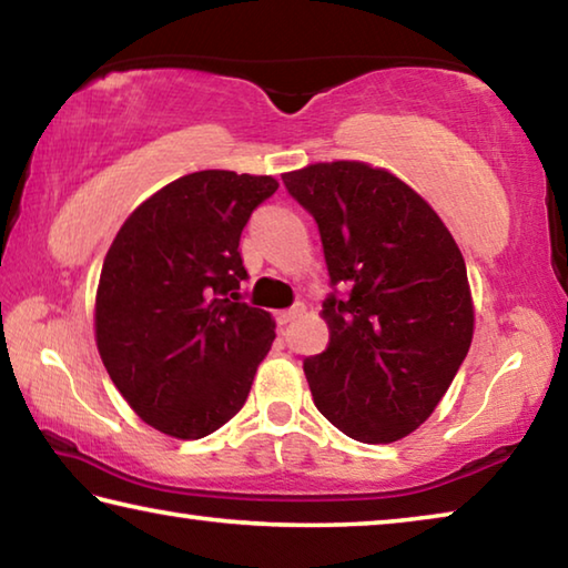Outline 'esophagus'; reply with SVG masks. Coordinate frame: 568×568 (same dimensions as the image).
<instances>
[{
    "mask_svg": "<svg viewBox=\"0 0 568 568\" xmlns=\"http://www.w3.org/2000/svg\"><path fill=\"white\" fill-rule=\"evenodd\" d=\"M303 311H305V305H303V303H295L293 307H287V311H281V313H277V323H281V325H287L291 321H295L297 315H301Z\"/></svg>",
    "mask_w": 568,
    "mask_h": 568,
    "instance_id": "obj_1",
    "label": "esophagus"
}]
</instances>
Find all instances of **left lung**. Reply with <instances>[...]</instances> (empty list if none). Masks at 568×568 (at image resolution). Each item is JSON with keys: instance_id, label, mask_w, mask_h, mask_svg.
Masks as SVG:
<instances>
[{"instance_id": "obj_1", "label": "left lung", "mask_w": 568, "mask_h": 568, "mask_svg": "<svg viewBox=\"0 0 568 568\" xmlns=\"http://www.w3.org/2000/svg\"><path fill=\"white\" fill-rule=\"evenodd\" d=\"M291 195L315 217L331 293L328 348L303 371L318 410L361 444L416 430L464 363L474 301L464 255L416 190L355 160L285 172Z\"/></svg>"}]
</instances>
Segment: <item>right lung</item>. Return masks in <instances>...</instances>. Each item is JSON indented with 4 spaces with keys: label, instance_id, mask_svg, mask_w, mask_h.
I'll return each instance as SVG.
<instances>
[{
    "label": "right lung",
    "instance_id": "1",
    "mask_svg": "<svg viewBox=\"0 0 568 568\" xmlns=\"http://www.w3.org/2000/svg\"><path fill=\"white\" fill-rule=\"evenodd\" d=\"M271 175L200 170L124 220L104 255L94 338L122 398L172 438L213 434L243 408L275 338L271 313L240 303V233L273 195Z\"/></svg>",
    "mask_w": 568,
    "mask_h": 568
}]
</instances>
